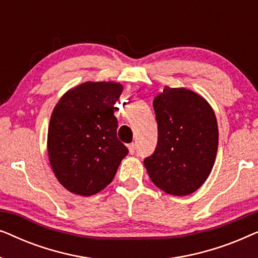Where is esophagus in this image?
I'll use <instances>...</instances> for the list:
<instances>
[{
    "label": "esophagus",
    "mask_w": 258,
    "mask_h": 258,
    "mask_svg": "<svg viewBox=\"0 0 258 258\" xmlns=\"http://www.w3.org/2000/svg\"><path fill=\"white\" fill-rule=\"evenodd\" d=\"M128 148H129V153L132 154V155H134V154L136 153V143H132V144H129Z\"/></svg>",
    "instance_id": "34e87169"
}]
</instances>
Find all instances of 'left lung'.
Returning <instances> with one entry per match:
<instances>
[{"label":"left lung","mask_w":258,"mask_h":258,"mask_svg":"<svg viewBox=\"0 0 258 258\" xmlns=\"http://www.w3.org/2000/svg\"><path fill=\"white\" fill-rule=\"evenodd\" d=\"M158 140L144 158L151 181L167 194L185 196L206 182L218 147L217 121L209 103L184 88L165 87L153 102Z\"/></svg>","instance_id":"8db88e82"}]
</instances>
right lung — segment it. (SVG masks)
Here are the masks:
<instances>
[{"instance_id":"right-lung-1","label":"right lung","mask_w":258,"mask_h":258,"mask_svg":"<svg viewBox=\"0 0 258 258\" xmlns=\"http://www.w3.org/2000/svg\"><path fill=\"white\" fill-rule=\"evenodd\" d=\"M122 90L115 82H86L63 95L52 111L49 161L73 194L90 196L104 189L129 153L117 139L114 115Z\"/></svg>"}]
</instances>
